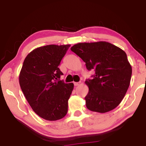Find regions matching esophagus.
Listing matches in <instances>:
<instances>
[{"label":"esophagus","mask_w":146,"mask_h":146,"mask_svg":"<svg viewBox=\"0 0 146 146\" xmlns=\"http://www.w3.org/2000/svg\"><path fill=\"white\" fill-rule=\"evenodd\" d=\"M80 82H74V84L75 86H78Z\"/></svg>","instance_id":"esophagus-1"}]
</instances>
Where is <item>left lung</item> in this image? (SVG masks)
Returning <instances> with one entry per match:
<instances>
[{"label":"left lung","instance_id":"left-lung-1","mask_svg":"<svg viewBox=\"0 0 146 146\" xmlns=\"http://www.w3.org/2000/svg\"><path fill=\"white\" fill-rule=\"evenodd\" d=\"M70 49L88 70H95L92 79L85 81L89 88L85 97L87 108L99 113L115 108L127 92L132 72L125 52L104 41L78 43Z\"/></svg>","mask_w":146,"mask_h":146}]
</instances>
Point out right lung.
I'll return each instance as SVG.
<instances>
[{"instance_id": "1", "label": "right lung", "mask_w": 146, "mask_h": 146, "mask_svg": "<svg viewBox=\"0 0 146 146\" xmlns=\"http://www.w3.org/2000/svg\"><path fill=\"white\" fill-rule=\"evenodd\" d=\"M70 46L50 44L33 50L20 72V86L26 99L33 111L46 120H58L67 113L74 84L59 80L63 73L58 66Z\"/></svg>"}]
</instances>
